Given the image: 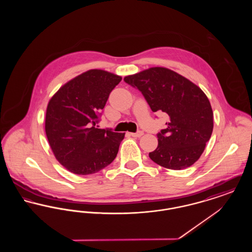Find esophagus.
<instances>
[{
  "instance_id": "esophagus-1",
  "label": "esophagus",
  "mask_w": 252,
  "mask_h": 252,
  "mask_svg": "<svg viewBox=\"0 0 252 252\" xmlns=\"http://www.w3.org/2000/svg\"><path fill=\"white\" fill-rule=\"evenodd\" d=\"M132 137H135V138H140L144 135V132L143 131H137L136 133H130Z\"/></svg>"
}]
</instances>
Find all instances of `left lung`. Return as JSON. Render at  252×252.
<instances>
[{
	"label": "left lung",
	"instance_id": "obj_1",
	"mask_svg": "<svg viewBox=\"0 0 252 252\" xmlns=\"http://www.w3.org/2000/svg\"><path fill=\"white\" fill-rule=\"evenodd\" d=\"M124 80L143 94L153 112L162 111L169 117L149 158L167 169L190 167L202 155L214 128L213 109L203 91L163 67L149 68Z\"/></svg>",
	"mask_w": 252,
	"mask_h": 252
}]
</instances>
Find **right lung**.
<instances>
[{
    "instance_id": "add662e5",
    "label": "right lung",
    "mask_w": 252,
    "mask_h": 252,
    "mask_svg": "<svg viewBox=\"0 0 252 252\" xmlns=\"http://www.w3.org/2000/svg\"><path fill=\"white\" fill-rule=\"evenodd\" d=\"M122 77L89 70L63 85L49 101L45 132L50 147L68 171L91 175L117 156L125 133L97 128L98 115Z\"/></svg>"
}]
</instances>
